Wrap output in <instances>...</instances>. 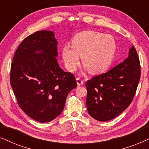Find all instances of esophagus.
<instances>
[{
  "instance_id": "1",
  "label": "esophagus",
  "mask_w": 149,
  "mask_h": 149,
  "mask_svg": "<svg viewBox=\"0 0 149 149\" xmlns=\"http://www.w3.org/2000/svg\"><path fill=\"white\" fill-rule=\"evenodd\" d=\"M77 85H78V86H80V85L83 84L84 81H83V79H81L80 77H77Z\"/></svg>"
}]
</instances>
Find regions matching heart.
Returning <instances> with one entry per match:
<instances>
[{"mask_svg":"<svg viewBox=\"0 0 149 149\" xmlns=\"http://www.w3.org/2000/svg\"><path fill=\"white\" fill-rule=\"evenodd\" d=\"M117 47V41L111 34L85 31L72 38V46L63 47L62 56L68 70L72 72L76 70L82 56L83 62L86 64L85 68L96 74L107 70L111 64Z\"/></svg>","mask_w":149,"mask_h":149,"instance_id":"obj_1","label":"heart"}]
</instances>
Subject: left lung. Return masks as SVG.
I'll return each mask as SVG.
<instances>
[{
  "label": "left lung",
  "instance_id": "8db88e82",
  "mask_svg": "<svg viewBox=\"0 0 149 149\" xmlns=\"http://www.w3.org/2000/svg\"><path fill=\"white\" fill-rule=\"evenodd\" d=\"M140 79L139 57L133 45L123 62L85 83L89 115L100 121L117 117L133 100Z\"/></svg>",
  "mask_w": 149,
  "mask_h": 149
}]
</instances>
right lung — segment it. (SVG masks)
<instances>
[{"label": "right lung", "instance_id": "obj_1", "mask_svg": "<svg viewBox=\"0 0 149 149\" xmlns=\"http://www.w3.org/2000/svg\"><path fill=\"white\" fill-rule=\"evenodd\" d=\"M57 45L53 32H35L20 43L11 62L10 83L18 105L40 123L60 115L68 93L77 86L74 75L59 66ZM38 50L42 52L36 54Z\"/></svg>", "mask_w": 149, "mask_h": 149}]
</instances>
